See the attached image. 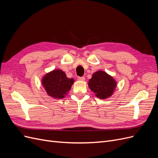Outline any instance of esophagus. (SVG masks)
<instances>
[{"label":"esophagus","mask_w":158,"mask_h":158,"mask_svg":"<svg viewBox=\"0 0 158 158\" xmlns=\"http://www.w3.org/2000/svg\"><path fill=\"white\" fill-rule=\"evenodd\" d=\"M78 80H80V81H84V80H85V77H78Z\"/></svg>","instance_id":"34e87169"}]
</instances>
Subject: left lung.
<instances>
[{
	"label": "left lung",
	"mask_w": 158,
	"mask_h": 158,
	"mask_svg": "<svg viewBox=\"0 0 158 158\" xmlns=\"http://www.w3.org/2000/svg\"><path fill=\"white\" fill-rule=\"evenodd\" d=\"M116 85L115 80L111 76L101 70L95 73L88 83L90 89L94 92L95 96L102 99L112 95Z\"/></svg>",
	"instance_id": "1"
}]
</instances>
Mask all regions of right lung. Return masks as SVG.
I'll return each mask as SVG.
<instances>
[{
	"label": "right lung",
	"mask_w": 158,
	"mask_h": 158,
	"mask_svg": "<svg viewBox=\"0 0 158 158\" xmlns=\"http://www.w3.org/2000/svg\"><path fill=\"white\" fill-rule=\"evenodd\" d=\"M73 78H69L61 70L57 69L46 74L42 84L48 95L55 99H63L70 91L74 83Z\"/></svg>",
	"instance_id": "right-lung-1"
}]
</instances>
